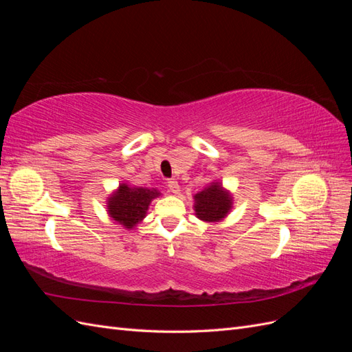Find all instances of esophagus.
Here are the masks:
<instances>
[{
  "label": "esophagus",
  "instance_id": "34e87169",
  "mask_svg": "<svg viewBox=\"0 0 352 352\" xmlns=\"http://www.w3.org/2000/svg\"><path fill=\"white\" fill-rule=\"evenodd\" d=\"M167 186H168V189H170V190H172L173 194H179V192H180V186H179V184L176 182L175 179L168 180V182H167Z\"/></svg>",
  "mask_w": 352,
  "mask_h": 352
}]
</instances>
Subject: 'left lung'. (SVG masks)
Masks as SVG:
<instances>
[{
  "mask_svg": "<svg viewBox=\"0 0 352 352\" xmlns=\"http://www.w3.org/2000/svg\"><path fill=\"white\" fill-rule=\"evenodd\" d=\"M233 207V197L221 182H211L194 195L195 216L206 223H219L228 217Z\"/></svg>",
  "mask_w": 352,
  "mask_h": 352,
  "instance_id": "1",
  "label": "left lung"
}]
</instances>
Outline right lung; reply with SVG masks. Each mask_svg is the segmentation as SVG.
<instances>
[{"label":"right lung","mask_w":352,"mask_h":352,"mask_svg":"<svg viewBox=\"0 0 352 352\" xmlns=\"http://www.w3.org/2000/svg\"><path fill=\"white\" fill-rule=\"evenodd\" d=\"M160 195L162 194L155 188L120 184L107 198V212L117 225H122L126 230H132L145 219L151 201Z\"/></svg>","instance_id":"1"}]
</instances>
